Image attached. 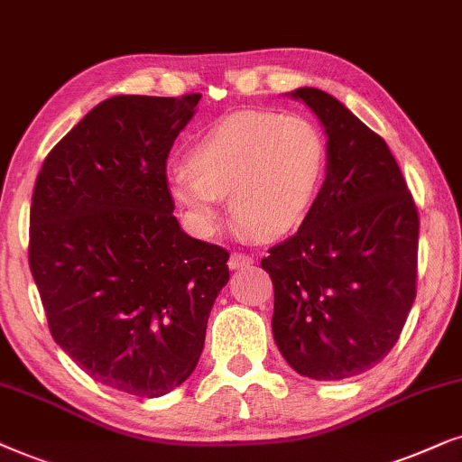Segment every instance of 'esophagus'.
<instances>
[{
  "instance_id": "esophagus-1",
  "label": "esophagus",
  "mask_w": 462,
  "mask_h": 462,
  "mask_svg": "<svg viewBox=\"0 0 462 462\" xmlns=\"http://www.w3.org/2000/svg\"><path fill=\"white\" fill-rule=\"evenodd\" d=\"M255 260L251 255H245V254H232L230 260H227V266L230 270H243V268H249L254 266Z\"/></svg>"
}]
</instances>
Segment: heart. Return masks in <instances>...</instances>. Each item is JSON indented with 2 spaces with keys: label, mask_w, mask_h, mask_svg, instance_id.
<instances>
[{
  "label": "heart",
  "mask_w": 462,
  "mask_h": 462,
  "mask_svg": "<svg viewBox=\"0 0 462 462\" xmlns=\"http://www.w3.org/2000/svg\"><path fill=\"white\" fill-rule=\"evenodd\" d=\"M328 150L319 128L300 116L238 112L199 137L188 167L167 175V189L196 232L213 235L219 205L262 238L302 224L321 188Z\"/></svg>",
  "instance_id": "heart-1"
}]
</instances>
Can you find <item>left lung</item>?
I'll use <instances>...</instances> for the list:
<instances>
[{
  "mask_svg": "<svg viewBox=\"0 0 462 462\" xmlns=\"http://www.w3.org/2000/svg\"><path fill=\"white\" fill-rule=\"evenodd\" d=\"M328 137L325 181L300 230L262 260L273 336L310 380H344L395 346L416 298L418 213L384 139L336 97L295 88Z\"/></svg>",
  "mask_w": 462,
  "mask_h": 462,
  "instance_id": "8db88e82",
  "label": "left lung"
}]
</instances>
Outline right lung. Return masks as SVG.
<instances>
[{
	"instance_id": "1",
	"label": "right lung",
	"mask_w": 462,
	"mask_h": 462,
	"mask_svg": "<svg viewBox=\"0 0 462 462\" xmlns=\"http://www.w3.org/2000/svg\"><path fill=\"white\" fill-rule=\"evenodd\" d=\"M200 95H118L48 153L29 266L54 342L97 383L162 397L192 376L226 287L227 251L173 215L167 158Z\"/></svg>"
}]
</instances>
